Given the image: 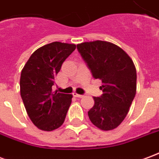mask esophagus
<instances>
[{
    "mask_svg": "<svg viewBox=\"0 0 159 159\" xmlns=\"http://www.w3.org/2000/svg\"><path fill=\"white\" fill-rule=\"evenodd\" d=\"M73 95H74L75 97H77V98H82V97H83V94H78V93H73Z\"/></svg>",
    "mask_w": 159,
    "mask_h": 159,
    "instance_id": "1",
    "label": "esophagus"
}]
</instances>
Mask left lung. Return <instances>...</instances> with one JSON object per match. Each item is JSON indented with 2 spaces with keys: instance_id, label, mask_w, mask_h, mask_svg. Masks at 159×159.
I'll return each instance as SVG.
<instances>
[{
  "instance_id": "8db88e82",
  "label": "left lung",
  "mask_w": 159,
  "mask_h": 159,
  "mask_svg": "<svg viewBox=\"0 0 159 159\" xmlns=\"http://www.w3.org/2000/svg\"><path fill=\"white\" fill-rule=\"evenodd\" d=\"M76 48L94 79H100L103 93L93 97L89 111L93 125L102 130L116 129L129 112L136 93V70L123 49L104 41L83 42Z\"/></svg>"
}]
</instances>
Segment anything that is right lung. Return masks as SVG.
<instances>
[{
  "label": "right lung",
  "mask_w": 159,
  "mask_h": 159,
  "mask_svg": "<svg viewBox=\"0 0 159 159\" xmlns=\"http://www.w3.org/2000/svg\"><path fill=\"white\" fill-rule=\"evenodd\" d=\"M75 49V44H47L33 52L21 71V98L28 116L40 129L54 130L66 119L72 95L52 92V86L62 64Z\"/></svg>",
  "instance_id": "obj_1"
}]
</instances>
